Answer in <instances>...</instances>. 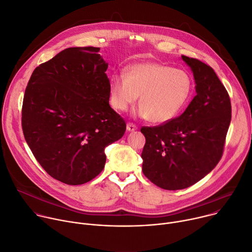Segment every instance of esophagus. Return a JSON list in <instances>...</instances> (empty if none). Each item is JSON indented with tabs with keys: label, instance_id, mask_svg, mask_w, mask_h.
I'll list each match as a JSON object with an SVG mask.
<instances>
[{
	"label": "esophagus",
	"instance_id": "34e87169",
	"mask_svg": "<svg viewBox=\"0 0 252 252\" xmlns=\"http://www.w3.org/2000/svg\"><path fill=\"white\" fill-rule=\"evenodd\" d=\"M136 128V126L135 125H133L132 123H127V125H126V129L128 130V131H134Z\"/></svg>",
	"mask_w": 252,
	"mask_h": 252
}]
</instances>
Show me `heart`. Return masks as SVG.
Wrapping results in <instances>:
<instances>
[{
	"instance_id": "b5f03b06",
	"label": "heart",
	"mask_w": 252,
	"mask_h": 252,
	"mask_svg": "<svg viewBox=\"0 0 252 252\" xmlns=\"http://www.w3.org/2000/svg\"><path fill=\"white\" fill-rule=\"evenodd\" d=\"M193 87V78L186 70L155 62L138 63L128 67L126 74L111 77L109 103L117 111H126L140 95L139 116L164 124L184 109Z\"/></svg>"
}]
</instances>
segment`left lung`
I'll return each mask as SVG.
<instances>
[{
	"instance_id": "1",
	"label": "left lung",
	"mask_w": 252,
	"mask_h": 252,
	"mask_svg": "<svg viewBox=\"0 0 252 252\" xmlns=\"http://www.w3.org/2000/svg\"><path fill=\"white\" fill-rule=\"evenodd\" d=\"M190 66L196 96L180 117L143 126V173L165 190L188 188L209 174L223 155L231 122V102L212 67L182 55Z\"/></svg>"
}]
</instances>
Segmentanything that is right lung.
I'll list each match as a JSON object with an SVG mask.
<instances>
[{
	"label": "right lung",
	"mask_w": 252,
	"mask_h": 252,
	"mask_svg": "<svg viewBox=\"0 0 252 252\" xmlns=\"http://www.w3.org/2000/svg\"><path fill=\"white\" fill-rule=\"evenodd\" d=\"M98 47L67 48L33 71L22 106V128L34 157L52 178L81 185L104 168L106 146L126 122L109 105L108 64Z\"/></svg>",
	"instance_id": "add662e5"
}]
</instances>
